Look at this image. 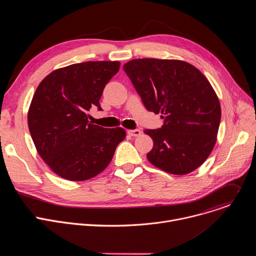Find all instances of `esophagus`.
<instances>
[{"instance_id": "esophagus-1", "label": "esophagus", "mask_w": 256, "mask_h": 256, "mask_svg": "<svg viewBox=\"0 0 256 256\" xmlns=\"http://www.w3.org/2000/svg\"><path fill=\"white\" fill-rule=\"evenodd\" d=\"M128 134L132 136H138L140 134V130H128Z\"/></svg>"}]
</instances>
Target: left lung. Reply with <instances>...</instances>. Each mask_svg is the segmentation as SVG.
Masks as SVG:
<instances>
[{"mask_svg": "<svg viewBox=\"0 0 256 256\" xmlns=\"http://www.w3.org/2000/svg\"><path fill=\"white\" fill-rule=\"evenodd\" d=\"M124 70L144 107L164 120L160 128L144 130L154 142L148 160L175 175L198 168L214 148L221 120L220 102L208 79L177 60H132Z\"/></svg>", "mask_w": 256, "mask_h": 256, "instance_id": "obj_1", "label": "left lung"}]
</instances>
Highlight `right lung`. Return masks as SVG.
I'll return each mask as SVG.
<instances>
[{
	"instance_id": "obj_1",
	"label": "right lung",
	"mask_w": 256,
	"mask_h": 256,
	"mask_svg": "<svg viewBox=\"0 0 256 256\" xmlns=\"http://www.w3.org/2000/svg\"><path fill=\"white\" fill-rule=\"evenodd\" d=\"M120 62H85L54 70L36 89L28 126L40 157L58 176L83 181L101 173L126 138L122 128H105L88 120Z\"/></svg>"
}]
</instances>
